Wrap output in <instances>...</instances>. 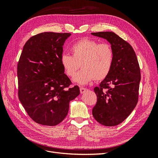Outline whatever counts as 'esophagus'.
Returning <instances> with one entry per match:
<instances>
[{
  "label": "esophagus",
  "mask_w": 158,
  "mask_h": 158,
  "mask_svg": "<svg viewBox=\"0 0 158 158\" xmlns=\"http://www.w3.org/2000/svg\"><path fill=\"white\" fill-rule=\"evenodd\" d=\"M80 93L82 94H84L85 92H86V91L88 90V89L85 88H83V87H80Z\"/></svg>",
  "instance_id": "1"
}]
</instances>
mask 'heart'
I'll use <instances>...</instances> for the list:
<instances>
[{"label": "heart", "mask_w": 158, "mask_h": 158, "mask_svg": "<svg viewBox=\"0 0 158 158\" xmlns=\"http://www.w3.org/2000/svg\"><path fill=\"white\" fill-rule=\"evenodd\" d=\"M70 51L72 56L62 55L60 63L69 77L75 74L81 65L82 70L74 76V82L85 85L94 79L96 81L106 79L111 73L114 52L109 44L83 39L74 43L70 47Z\"/></svg>", "instance_id": "heart-1"}]
</instances>
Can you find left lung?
Listing matches in <instances>:
<instances>
[{"label": "left lung", "mask_w": 158, "mask_h": 158, "mask_svg": "<svg viewBox=\"0 0 158 158\" xmlns=\"http://www.w3.org/2000/svg\"><path fill=\"white\" fill-rule=\"evenodd\" d=\"M92 35L106 40L114 52L111 73L94 88L97 103L92 114L104 126H116L125 120L138 103L141 79L139 64L132 46L116 33L102 31Z\"/></svg>", "instance_id": "1"}]
</instances>
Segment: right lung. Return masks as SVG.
<instances>
[{
  "instance_id": "obj_1",
  "label": "right lung",
  "mask_w": 158,
  "mask_h": 158,
  "mask_svg": "<svg viewBox=\"0 0 158 158\" xmlns=\"http://www.w3.org/2000/svg\"><path fill=\"white\" fill-rule=\"evenodd\" d=\"M69 33L44 32L30 37L18 63V98L32 120L55 126L64 120L70 102L80 94L60 63Z\"/></svg>"
}]
</instances>
